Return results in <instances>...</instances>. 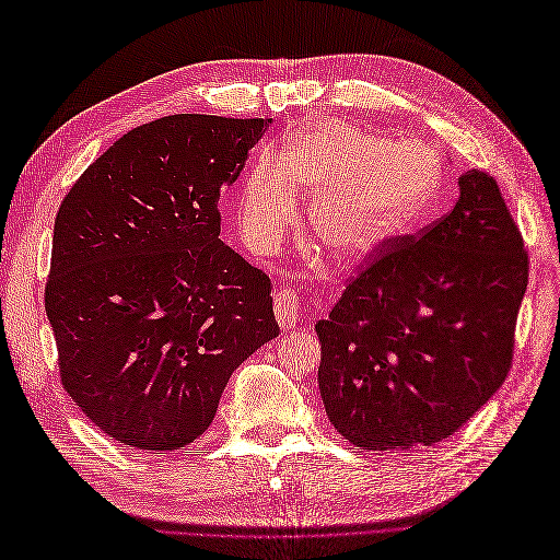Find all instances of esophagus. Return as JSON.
<instances>
[{"label": "esophagus", "mask_w": 560, "mask_h": 560, "mask_svg": "<svg viewBox=\"0 0 560 560\" xmlns=\"http://www.w3.org/2000/svg\"><path fill=\"white\" fill-rule=\"evenodd\" d=\"M273 301H276V317H278V324L282 326V329H292V326H296L301 305H299V296L294 289L280 287L273 294Z\"/></svg>", "instance_id": "obj_1"}]
</instances>
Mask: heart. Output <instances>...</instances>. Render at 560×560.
I'll use <instances>...</instances> for the list:
<instances>
[{"label": "heart", "instance_id": "heart-1", "mask_svg": "<svg viewBox=\"0 0 560 560\" xmlns=\"http://www.w3.org/2000/svg\"><path fill=\"white\" fill-rule=\"evenodd\" d=\"M438 183L431 148L329 120L289 143L282 166L257 162L241 187L236 220L245 243L268 255L296 220V197L315 199L313 236L340 264H354L410 226Z\"/></svg>", "mask_w": 560, "mask_h": 560}]
</instances>
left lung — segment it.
Here are the masks:
<instances>
[{
  "label": "left lung",
  "instance_id": "left-lung-1",
  "mask_svg": "<svg viewBox=\"0 0 560 560\" xmlns=\"http://www.w3.org/2000/svg\"><path fill=\"white\" fill-rule=\"evenodd\" d=\"M458 187L445 218L382 243L315 324L326 415L361 450L435 445L510 373L524 238L487 171H466Z\"/></svg>",
  "mask_w": 560,
  "mask_h": 560
}]
</instances>
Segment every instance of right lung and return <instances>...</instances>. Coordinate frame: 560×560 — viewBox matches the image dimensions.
I'll use <instances>...</instances> for the list:
<instances>
[{
  "label": "right lung",
  "instance_id": "right-lung-1",
  "mask_svg": "<svg viewBox=\"0 0 560 560\" xmlns=\"http://www.w3.org/2000/svg\"><path fill=\"white\" fill-rule=\"evenodd\" d=\"M264 118L178 113L131 129L55 218L46 315L65 392L110 440L171 452L210 427L280 334L271 278L220 241L222 187Z\"/></svg>",
  "mask_w": 560,
  "mask_h": 560
}]
</instances>
